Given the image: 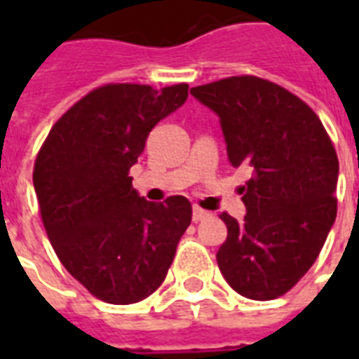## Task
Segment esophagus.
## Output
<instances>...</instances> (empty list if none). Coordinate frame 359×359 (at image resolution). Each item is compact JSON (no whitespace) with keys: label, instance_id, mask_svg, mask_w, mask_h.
<instances>
[{"label":"esophagus","instance_id":"esophagus-1","mask_svg":"<svg viewBox=\"0 0 359 359\" xmlns=\"http://www.w3.org/2000/svg\"><path fill=\"white\" fill-rule=\"evenodd\" d=\"M208 216L207 210H203V208L199 207H194V212H191V219L194 222H201V219H205Z\"/></svg>","mask_w":359,"mask_h":359}]
</instances>
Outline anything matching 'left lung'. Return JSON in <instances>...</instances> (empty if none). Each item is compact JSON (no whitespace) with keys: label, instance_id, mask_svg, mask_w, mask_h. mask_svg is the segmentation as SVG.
Returning <instances> with one entry per match:
<instances>
[{"label":"left lung","instance_id":"obj_1","mask_svg":"<svg viewBox=\"0 0 359 359\" xmlns=\"http://www.w3.org/2000/svg\"><path fill=\"white\" fill-rule=\"evenodd\" d=\"M190 93L218 115L231 165L251 169L244 219L222 214L219 270L238 294L273 300L317 261L335 222L334 145L315 111L272 81L233 76Z\"/></svg>","mask_w":359,"mask_h":359}]
</instances>
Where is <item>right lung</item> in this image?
Wrapping results in <instances>:
<instances>
[{
	"label": "right lung",
	"instance_id": "right-lung-1",
	"mask_svg": "<svg viewBox=\"0 0 359 359\" xmlns=\"http://www.w3.org/2000/svg\"><path fill=\"white\" fill-rule=\"evenodd\" d=\"M186 98V83L98 87L53 124L36 156L33 186L48 238L70 276L108 304L152 294L191 222L186 197L147 201L128 175L151 130Z\"/></svg>",
	"mask_w": 359,
	"mask_h": 359
}]
</instances>
